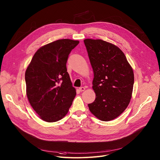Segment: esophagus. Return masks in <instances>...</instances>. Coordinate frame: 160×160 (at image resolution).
I'll return each mask as SVG.
<instances>
[{
  "instance_id": "obj_1",
  "label": "esophagus",
  "mask_w": 160,
  "mask_h": 160,
  "mask_svg": "<svg viewBox=\"0 0 160 160\" xmlns=\"http://www.w3.org/2000/svg\"><path fill=\"white\" fill-rule=\"evenodd\" d=\"M79 90H80V92H83V91H84L85 90V88L83 87H81L79 88Z\"/></svg>"
}]
</instances>
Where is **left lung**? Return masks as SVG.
Masks as SVG:
<instances>
[{
  "label": "left lung",
  "mask_w": 160,
  "mask_h": 160,
  "mask_svg": "<svg viewBox=\"0 0 160 160\" xmlns=\"http://www.w3.org/2000/svg\"><path fill=\"white\" fill-rule=\"evenodd\" d=\"M94 72L92 88L96 99L89 110L101 121L120 116L127 108L134 83L133 70L116 45L101 39L83 40Z\"/></svg>",
  "instance_id": "left-lung-1"
}]
</instances>
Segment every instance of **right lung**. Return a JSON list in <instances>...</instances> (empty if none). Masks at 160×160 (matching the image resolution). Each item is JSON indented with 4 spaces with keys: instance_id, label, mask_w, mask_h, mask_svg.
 I'll return each instance as SVG.
<instances>
[{
    "instance_id": "right-lung-1",
    "label": "right lung",
    "mask_w": 160,
    "mask_h": 160,
    "mask_svg": "<svg viewBox=\"0 0 160 160\" xmlns=\"http://www.w3.org/2000/svg\"><path fill=\"white\" fill-rule=\"evenodd\" d=\"M79 41L61 39L41 47L25 72L27 96L39 117L55 122L66 114L76 96L66 62Z\"/></svg>"
}]
</instances>
